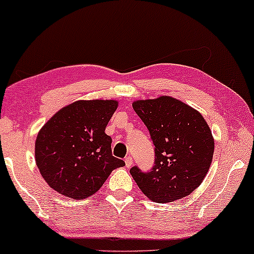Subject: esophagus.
<instances>
[{"label":"esophagus","instance_id":"obj_1","mask_svg":"<svg viewBox=\"0 0 254 254\" xmlns=\"http://www.w3.org/2000/svg\"><path fill=\"white\" fill-rule=\"evenodd\" d=\"M125 163H126L127 168L131 167V164H133V159H131V156H127L126 159H125Z\"/></svg>","mask_w":254,"mask_h":254}]
</instances>
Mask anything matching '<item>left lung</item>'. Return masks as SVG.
Masks as SVG:
<instances>
[{"instance_id":"1","label":"left lung","mask_w":254,"mask_h":254,"mask_svg":"<svg viewBox=\"0 0 254 254\" xmlns=\"http://www.w3.org/2000/svg\"><path fill=\"white\" fill-rule=\"evenodd\" d=\"M133 108L149 130L155 162L144 173L130 168L137 187L148 198L169 203L190 195L211 166L215 141L198 111L175 98L136 100Z\"/></svg>"}]
</instances>
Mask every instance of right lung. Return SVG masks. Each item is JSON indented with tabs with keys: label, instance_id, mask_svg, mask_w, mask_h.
I'll return each mask as SVG.
<instances>
[{
	"label": "right lung",
	"instance_id": "1",
	"mask_svg": "<svg viewBox=\"0 0 254 254\" xmlns=\"http://www.w3.org/2000/svg\"><path fill=\"white\" fill-rule=\"evenodd\" d=\"M115 100H78L58 111L35 143L39 173L49 186L73 199L98 191L115 168L125 162L112 155V139L105 133L117 110Z\"/></svg>",
	"mask_w": 254,
	"mask_h": 254
}]
</instances>
